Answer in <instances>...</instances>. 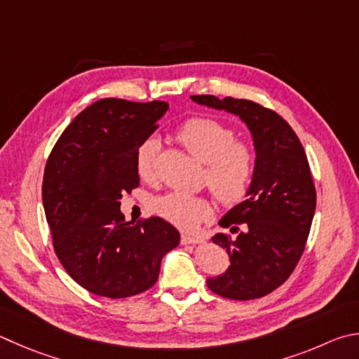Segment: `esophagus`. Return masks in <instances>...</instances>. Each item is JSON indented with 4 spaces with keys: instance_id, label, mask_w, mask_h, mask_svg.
Masks as SVG:
<instances>
[{
    "instance_id": "34e87169",
    "label": "esophagus",
    "mask_w": 359,
    "mask_h": 359,
    "mask_svg": "<svg viewBox=\"0 0 359 359\" xmlns=\"http://www.w3.org/2000/svg\"><path fill=\"white\" fill-rule=\"evenodd\" d=\"M180 242H182V245H199V243H204V238L196 237V236H190V233H182Z\"/></svg>"
}]
</instances>
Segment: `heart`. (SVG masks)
I'll return each instance as SVG.
<instances>
[{
  "label": "heart",
  "instance_id": "heart-1",
  "mask_svg": "<svg viewBox=\"0 0 359 359\" xmlns=\"http://www.w3.org/2000/svg\"><path fill=\"white\" fill-rule=\"evenodd\" d=\"M236 138L233 128L213 117H193L177 130L180 144L205 165L204 184L226 207L242 204L248 198L257 169L254 147ZM160 149L155 136H149L136 149L135 169L142 180L157 179ZM154 210L182 229H194L213 217L215 208L207 198L172 191L155 199Z\"/></svg>",
  "mask_w": 359,
  "mask_h": 359
}]
</instances>
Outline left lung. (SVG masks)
I'll list each match as a JSON object with an SVG mask.
<instances>
[{"instance_id":"1","label":"left lung","mask_w":359,"mask_h":359,"mask_svg":"<svg viewBox=\"0 0 359 359\" xmlns=\"http://www.w3.org/2000/svg\"><path fill=\"white\" fill-rule=\"evenodd\" d=\"M201 105L237 114L251 130L257 152L248 199L227 212L212 242L227 251L231 266L208 278L213 293L231 299L269 295L287 281L303 256L316 212V187L297 133L276 111L252 100L191 95Z\"/></svg>"}]
</instances>
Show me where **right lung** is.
I'll list each match as a JSON object with an SVG mask.
<instances>
[{"label":"right lung","instance_id":"1","mask_svg":"<svg viewBox=\"0 0 359 359\" xmlns=\"http://www.w3.org/2000/svg\"><path fill=\"white\" fill-rule=\"evenodd\" d=\"M166 102L102 99L64 130L45 165L42 201L57 259L99 297L127 298L157 283L160 264L180 242L158 217L127 223L123 193L140 187L135 154L158 128Z\"/></svg>","mask_w":359,"mask_h":359}]
</instances>
